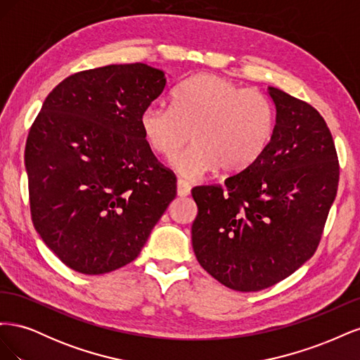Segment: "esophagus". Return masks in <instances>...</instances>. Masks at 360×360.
I'll use <instances>...</instances> for the list:
<instances>
[{
  "mask_svg": "<svg viewBox=\"0 0 360 360\" xmlns=\"http://www.w3.org/2000/svg\"><path fill=\"white\" fill-rule=\"evenodd\" d=\"M177 195L179 197H188V195H191V184L186 180H177Z\"/></svg>",
  "mask_w": 360,
  "mask_h": 360,
  "instance_id": "1",
  "label": "esophagus"
}]
</instances>
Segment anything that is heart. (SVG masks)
Wrapping results in <instances>:
<instances>
[{"label": "heart", "mask_w": 360, "mask_h": 360, "mask_svg": "<svg viewBox=\"0 0 360 360\" xmlns=\"http://www.w3.org/2000/svg\"><path fill=\"white\" fill-rule=\"evenodd\" d=\"M141 130L155 153L172 159L181 176L197 179L214 169L237 172L255 163L271 143L275 112L267 97L237 82L202 73L181 82L172 106L151 103L141 114Z\"/></svg>", "instance_id": "heart-1"}]
</instances>
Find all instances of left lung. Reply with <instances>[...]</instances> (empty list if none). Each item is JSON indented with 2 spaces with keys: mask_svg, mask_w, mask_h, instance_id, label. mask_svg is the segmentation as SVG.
<instances>
[{
  "mask_svg": "<svg viewBox=\"0 0 360 360\" xmlns=\"http://www.w3.org/2000/svg\"><path fill=\"white\" fill-rule=\"evenodd\" d=\"M269 94L276 124L264 155L225 186L192 189L195 257L236 291L275 285L314 255L340 181L335 143L320 112L275 86Z\"/></svg>",
  "mask_w": 360,
  "mask_h": 360,
  "instance_id": "8db88e82",
  "label": "left lung"
}]
</instances>
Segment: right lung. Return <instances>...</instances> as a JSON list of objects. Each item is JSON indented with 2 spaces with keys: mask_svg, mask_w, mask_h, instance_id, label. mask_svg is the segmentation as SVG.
I'll use <instances>...</instances> for the list:
<instances>
[{
  "mask_svg": "<svg viewBox=\"0 0 360 360\" xmlns=\"http://www.w3.org/2000/svg\"><path fill=\"white\" fill-rule=\"evenodd\" d=\"M165 73L143 63L82 70L53 89L25 144L31 219L64 264L102 275L139 255L177 195L141 130Z\"/></svg>",
  "mask_w": 360,
  "mask_h": 360,
  "instance_id": "1",
  "label": "right lung"
}]
</instances>
